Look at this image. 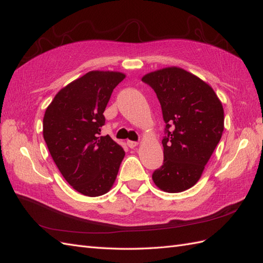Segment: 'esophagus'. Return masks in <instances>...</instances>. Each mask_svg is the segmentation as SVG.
<instances>
[{
    "label": "esophagus",
    "mask_w": 263,
    "mask_h": 263,
    "mask_svg": "<svg viewBox=\"0 0 263 263\" xmlns=\"http://www.w3.org/2000/svg\"><path fill=\"white\" fill-rule=\"evenodd\" d=\"M127 146L133 149L138 146V142L137 141H127Z\"/></svg>",
    "instance_id": "1"
}]
</instances>
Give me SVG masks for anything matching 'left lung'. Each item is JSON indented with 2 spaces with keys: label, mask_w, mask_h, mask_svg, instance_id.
<instances>
[{
  "label": "left lung",
  "mask_w": 263,
  "mask_h": 263,
  "mask_svg": "<svg viewBox=\"0 0 263 263\" xmlns=\"http://www.w3.org/2000/svg\"><path fill=\"white\" fill-rule=\"evenodd\" d=\"M166 123L164 163L153 174L160 190L178 193L200 180L224 132V108L214 89L184 69L164 68L142 77Z\"/></svg>",
  "instance_id": "8db88e82"
}]
</instances>
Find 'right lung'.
<instances>
[{
	"mask_svg": "<svg viewBox=\"0 0 263 263\" xmlns=\"http://www.w3.org/2000/svg\"><path fill=\"white\" fill-rule=\"evenodd\" d=\"M125 74L90 71L61 89L45 110L43 136L65 181L87 197L107 193L125 153L109 136H100L104 110Z\"/></svg>",
	"mask_w": 263,
	"mask_h": 263,
	"instance_id": "obj_1",
	"label": "right lung"
}]
</instances>
